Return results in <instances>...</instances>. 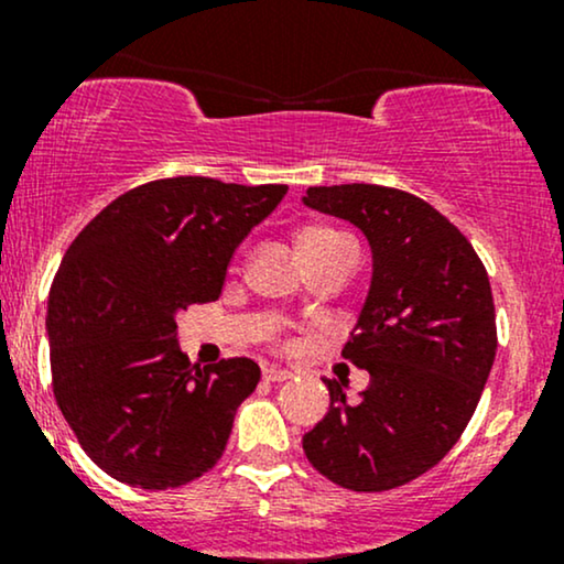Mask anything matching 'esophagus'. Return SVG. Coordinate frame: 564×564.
<instances>
[{"label": "esophagus", "mask_w": 564, "mask_h": 564, "mask_svg": "<svg viewBox=\"0 0 564 564\" xmlns=\"http://www.w3.org/2000/svg\"><path fill=\"white\" fill-rule=\"evenodd\" d=\"M262 379L264 381H286V379H291V371H286V368H281V366H264Z\"/></svg>", "instance_id": "1"}]
</instances>
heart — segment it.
Here are the masks:
<instances>
[{"label":"heart","mask_w":564,"mask_h":564,"mask_svg":"<svg viewBox=\"0 0 564 564\" xmlns=\"http://www.w3.org/2000/svg\"><path fill=\"white\" fill-rule=\"evenodd\" d=\"M339 241H345V236H341V232H336L334 228H323V225H313V228H304L300 232V238H296L302 257L318 254V251L328 249V246H334V243H339Z\"/></svg>","instance_id":"b5f03b06"}]
</instances>
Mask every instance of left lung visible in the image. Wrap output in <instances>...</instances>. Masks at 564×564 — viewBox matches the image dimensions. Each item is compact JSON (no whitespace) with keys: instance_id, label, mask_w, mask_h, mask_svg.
Listing matches in <instances>:
<instances>
[{"instance_id":"obj_1","label":"left lung","mask_w":564,"mask_h":564,"mask_svg":"<svg viewBox=\"0 0 564 564\" xmlns=\"http://www.w3.org/2000/svg\"><path fill=\"white\" fill-rule=\"evenodd\" d=\"M304 204L366 232L373 278L341 349L371 384L349 405L323 379L332 408L302 448L332 482L379 494L430 471L467 430L498 345L490 281L467 236L398 187H310Z\"/></svg>"}]
</instances>
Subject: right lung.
<instances>
[{
  "instance_id": "obj_1",
  "label": "right lung",
  "mask_w": 564,
  "mask_h": 564,
  "mask_svg": "<svg viewBox=\"0 0 564 564\" xmlns=\"http://www.w3.org/2000/svg\"><path fill=\"white\" fill-rule=\"evenodd\" d=\"M286 191L153 180L111 200L68 246L47 304L53 392L84 453L113 480L180 488L225 453L260 366H193L174 315L223 294L232 251Z\"/></svg>"
}]
</instances>
